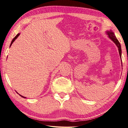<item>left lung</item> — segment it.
I'll return each instance as SVG.
<instances>
[{
    "instance_id": "left-lung-1",
    "label": "left lung",
    "mask_w": 128,
    "mask_h": 128,
    "mask_svg": "<svg viewBox=\"0 0 128 128\" xmlns=\"http://www.w3.org/2000/svg\"><path fill=\"white\" fill-rule=\"evenodd\" d=\"M106 34H107L108 38L110 39L112 41H113L114 43L116 44V46L118 47V50H119V55L120 58L122 57V49H121V45L120 44V42H119V41L118 40V39L116 38V36L114 35V32L112 31L111 30L109 31H106ZM122 59V58H121Z\"/></svg>"
}]
</instances>
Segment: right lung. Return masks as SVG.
Returning <instances> with one entry per match:
<instances>
[{
    "label": "right lung",
    "mask_w": 128,
    "mask_h": 128,
    "mask_svg": "<svg viewBox=\"0 0 128 128\" xmlns=\"http://www.w3.org/2000/svg\"><path fill=\"white\" fill-rule=\"evenodd\" d=\"M20 35V34L19 33V34H18L16 35V36H15V37L14 38H13L12 39V42H11V44H10V46H12V44L13 43V42H14V41L15 40H16V39L18 38V36H19ZM20 96H21V97H22V98H26V97H24V96H22V95H20V94H19Z\"/></svg>",
    "instance_id": "add662e5"
}]
</instances>
